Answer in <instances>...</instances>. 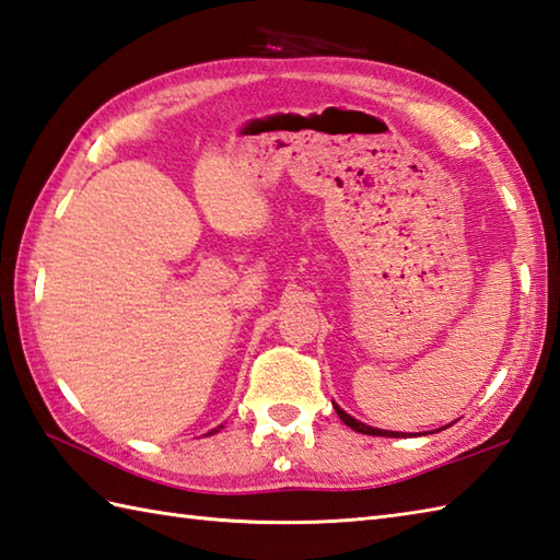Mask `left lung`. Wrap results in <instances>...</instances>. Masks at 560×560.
<instances>
[{"mask_svg": "<svg viewBox=\"0 0 560 560\" xmlns=\"http://www.w3.org/2000/svg\"><path fill=\"white\" fill-rule=\"evenodd\" d=\"M335 404V401H331ZM335 409H337V413H339V419L347 423L351 431H355V433H363V435H383V438H401L399 433H395V431H380V428H373V425H365V423H361V421H355L353 416H349L347 411L343 409H339L337 404H335Z\"/></svg>", "mask_w": 560, "mask_h": 560, "instance_id": "1", "label": "left lung"}]
</instances>
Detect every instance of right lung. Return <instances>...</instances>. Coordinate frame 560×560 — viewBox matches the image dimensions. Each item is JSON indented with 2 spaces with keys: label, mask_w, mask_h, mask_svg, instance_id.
<instances>
[{
  "label": "right lung",
  "mask_w": 560,
  "mask_h": 560,
  "mask_svg": "<svg viewBox=\"0 0 560 560\" xmlns=\"http://www.w3.org/2000/svg\"><path fill=\"white\" fill-rule=\"evenodd\" d=\"M211 433H217V428H213V431H211Z\"/></svg>",
  "instance_id": "1"
}]
</instances>
